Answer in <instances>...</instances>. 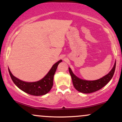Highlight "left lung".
<instances>
[{
    "label": "left lung",
    "instance_id": "1",
    "mask_svg": "<svg viewBox=\"0 0 122 122\" xmlns=\"http://www.w3.org/2000/svg\"><path fill=\"white\" fill-rule=\"evenodd\" d=\"M116 67V61L114 67L107 75H106L100 79L96 80H86L80 79L76 76L69 68V73L71 76L73 84L77 91L83 93H90L97 91L104 87L111 80L114 76Z\"/></svg>",
    "mask_w": 122,
    "mask_h": 122
}]
</instances>
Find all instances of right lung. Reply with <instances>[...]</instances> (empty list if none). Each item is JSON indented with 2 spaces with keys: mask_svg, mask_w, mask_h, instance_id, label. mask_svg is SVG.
I'll return each mask as SVG.
<instances>
[{
  "mask_svg": "<svg viewBox=\"0 0 122 122\" xmlns=\"http://www.w3.org/2000/svg\"><path fill=\"white\" fill-rule=\"evenodd\" d=\"M62 62L59 60L54 64L45 75L44 77L40 80L35 82H26L22 81L15 77L8 68V72L12 81L19 89L23 92L34 96H42L46 95L50 91L53 85V78L58 65Z\"/></svg>",
  "mask_w": 122,
  "mask_h": 122,
  "instance_id": "obj_1",
  "label": "right lung"
}]
</instances>
